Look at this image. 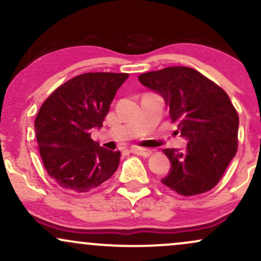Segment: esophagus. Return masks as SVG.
Here are the masks:
<instances>
[{
    "label": "esophagus",
    "mask_w": 261,
    "mask_h": 261,
    "mask_svg": "<svg viewBox=\"0 0 261 261\" xmlns=\"http://www.w3.org/2000/svg\"><path fill=\"white\" fill-rule=\"evenodd\" d=\"M131 152L137 155H141V157H148V155L152 154L151 149L147 148H141V147H133L131 148Z\"/></svg>",
    "instance_id": "34e87169"
}]
</instances>
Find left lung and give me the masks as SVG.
<instances>
[{
  "label": "left lung",
  "mask_w": 261,
  "mask_h": 261,
  "mask_svg": "<svg viewBox=\"0 0 261 261\" xmlns=\"http://www.w3.org/2000/svg\"><path fill=\"white\" fill-rule=\"evenodd\" d=\"M139 81L164 98L178 133L189 140L184 151L163 149L170 170L161 181L182 196L211 190L238 148L239 118L228 94L199 71L184 66L142 73Z\"/></svg>",
  "instance_id": "8db88e82"
}]
</instances>
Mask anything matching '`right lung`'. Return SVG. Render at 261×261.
<instances>
[{
	"label": "right lung",
	"instance_id": "obj_1",
	"mask_svg": "<svg viewBox=\"0 0 261 261\" xmlns=\"http://www.w3.org/2000/svg\"><path fill=\"white\" fill-rule=\"evenodd\" d=\"M128 73L88 72L56 88L35 118V135L47 174L61 188L87 193L112 176L120 151L100 147L91 139L101 127L115 93Z\"/></svg>",
	"mask_w": 261,
	"mask_h": 261
}]
</instances>
